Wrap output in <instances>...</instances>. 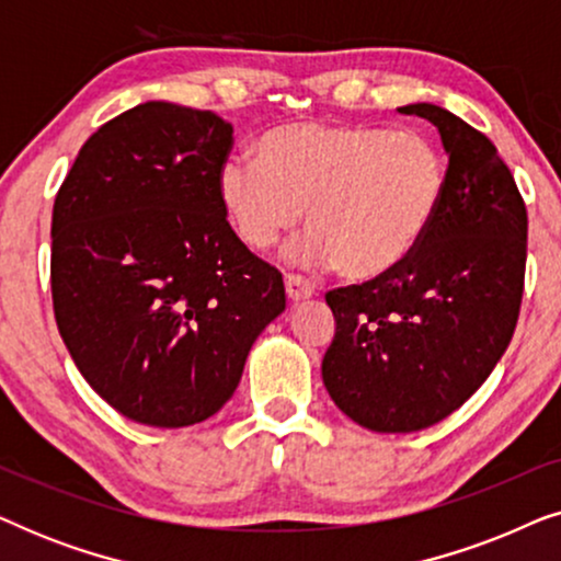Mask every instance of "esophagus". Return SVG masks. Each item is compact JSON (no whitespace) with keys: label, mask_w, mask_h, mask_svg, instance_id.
Listing matches in <instances>:
<instances>
[{"label":"esophagus","mask_w":561,"mask_h":561,"mask_svg":"<svg viewBox=\"0 0 561 561\" xmlns=\"http://www.w3.org/2000/svg\"><path fill=\"white\" fill-rule=\"evenodd\" d=\"M286 294H288V301H306V298L313 296V288L306 283L301 275H286Z\"/></svg>","instance_id":"esophagus-1"}]
</instances>
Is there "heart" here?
<instances>
[{
    "instance_id": "obj_1",
    "label": "heart",
    "mask_w": 561,
    "mask_h": 561,
    "mask_svg": "<svg viewBox=\"0 0 561 561\" xmlns=\"http://www.w3.org/2000/svg\"><path fill=\"white\" fill-rule=\"evenodd\" d=\"M449 163L424 133L290 122L257 140V160L229 156L219 202L250 250H273L306 211L294 260L378 280L409 263L439 217Z\"/></svg>"
}]
</instances>
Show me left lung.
Returning <instances> with one entry per match:
<instances>
[{
	"label": "left lung",
	"instance_id": "left-lung-1",
	"mask_svg": "<svg viewBox=\"0 0 561 561\" xmlns=\"http://www.w3.org/2000/svg\"><path fill=\"white\" fill-rule=\"evenodd\" d=\"M398 112L439 129L447 198L409 263L329 290L336 332L321 363L340 411L380 434L439 424L488 380L511 344L526 275V204L495 145L436 104Z\"/></svg>",
	"mask_w": 561,
	"mask_h": 561
}]
</instances>
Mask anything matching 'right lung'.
Instances as JSON below:
<instances>
[{"label":"right lung","instance_id":"add662e5","mask_svg":"<svg viewBox=\"0 0 561 561\" xmlns=\"http://www.w3.org/2000/svg\"><path fill=\"white\" fill-rule=\"evenodd\" d=\"M232 142L214 112L137 104L83 142L53 204L58 332L89 386L137 424L214 416L286 309L280 273L219 202Z\"/></svg>","mask_w":561,"mask_h":561}]
</instances>
